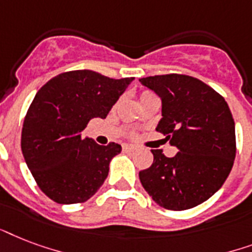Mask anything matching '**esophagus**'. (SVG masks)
<instances>
[{"label": "esophagus", "instance_id": "esophagus-1", "mask_svg": "<svg viewBox=\"0 0 252 252\" xmlns=\"http://www.w3.org/2000/svg\"><path fill=\"white\" fill-rule=\"evenodd\" d=\"M124 151L125 153H132L134 150H135V147L134 146H131V144H124Z\"/></svg>", "mask_w": 252, "mask_h": 252}]
</instances>
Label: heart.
<instances>
[{
	"instance_id": "1",
	"label": "heart",
	"mask_w": 252,
	"mask_h": 252,
	"mask_svg": "<svg viewBox=\"0 0 252 252\" xmlns=\"http://www.w3.org/2000/svg\"><path fill=\"white\" fill-rule=\"evenodd\" d=\"M147 95H153V94H151L150 92H143V93H142V97H147ZM142 97H140V98H142Z\"/></svg>"
}]
</instances>
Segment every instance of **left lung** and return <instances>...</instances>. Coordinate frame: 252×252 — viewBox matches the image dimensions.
Masks as SVG:
<instances>
[{
    "label": "left lung",
    "instance_id": "left-lung-1",
    "mask_svg": "<svg viewBox=\"0 0 252 252\" xmlns=\"http://www.w3.org/2000/svg\"><path fill=\"white\" fill-rule=\"evenodd\" d=\"M139 83L161 99L158 131L179 153L151 150L153 165L139 172L143 188L160 206L187 210L221 188L235 158V124L225 98L201 80L185 75L150 76Z\"/></svg>",
    "mask_w": 252,
    "mask_h": 252
}]
</instances>
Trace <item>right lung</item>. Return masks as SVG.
<instances>
[{
  "label": "right lung",
  "instance_id": "obj_1",
  "mask_svg": "<svg viewBox=\"0 0 252 252\" xmlns=\"http://www.w3.org/2000/svg\"><path fill=\"white\" fill-rule=\"evenodd\" d=\"M132 80L71 71L55 76L35 94L23 122L21 148L36 184L51 200L79 204L104 184L122 147L98 146L83 138V131L93 118H106Z\"/></svg>",
  "mask_w": 252,
  "mask_h": 252
}]
</instances>
